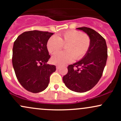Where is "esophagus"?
<instances>
[{
  "label": "esophagus",
  "mask_w": 121,
  "mask_h": 121,
  "mask_svg": "<svg viewBox=\"0 0 121 121\" xmlns=\"http://www.w3.org/2000/svg\"><path fill=\"white\" fill-rule=\"evenodd\" d=\"M60 66H56L57 70H59V69H60Z\"/></svg>",
  "instance_id": "1"
}]
</instances>
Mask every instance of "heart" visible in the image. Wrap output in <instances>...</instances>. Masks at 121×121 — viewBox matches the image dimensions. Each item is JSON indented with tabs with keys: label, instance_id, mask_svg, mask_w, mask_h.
I'll return each mask as SVG.
<instances>
[{
	"label": "heart",
	"instance_id": "1",
	"mask_svg": "<svg viewBox=\"0 0 121 121\" xmlns=\"http://www.w3.org/2000/svg\"><path fill=\"white\" fill-rule=\"evenodd\" d=\"M65 47V52H60L53 55L51 62L55 65H62L73 61L74 59L80 60L86 54L91 45L90 37L76 30L66 31L59 36H52L47 42V49L54 54Z\"/></svg>",
	"mask_w": 121,
	"mask_h": 121
}]
</instances>
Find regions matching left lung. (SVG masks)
<instances>
[{
  "label": "left lung",
  "mask_w": 121,
  "mask_h": 121,
  "mask_svg": "<svg viewBox=\"0 0 121 121\" xmlns=\"http://www.w3.org/2000/svg\"><path fill=\"white\" fill-rule=\"evenodd\" d=\"M76 29L87 35L91 45L80 61L69 65L62 80L69 89L84 93L91 89L101 78L108 59V48L105 40L95 30L87 27Z\"/></svg>",
  "instance_id": "1"
}]
</instances>
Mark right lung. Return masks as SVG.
Segmentation results:
<instances>
[{
    "label": "right lung",
    "mask_w": 121,
    "mask_h": 121,
    "mask_svg": "<svg viewBox=\"0 0 121 121\" xmlns=\"http://www.w3.org/2000/svg\"><path fill=\"white\" fill-rule=\"evenodd\" d=\"M53 33L34 30L23 32L13 43L12 65L22 86L34 93L48 87L56 66L47 64L50 58L47 44Z\"/></svg>",
    "instance_id": "right-lung-1"
}]
</instances>
